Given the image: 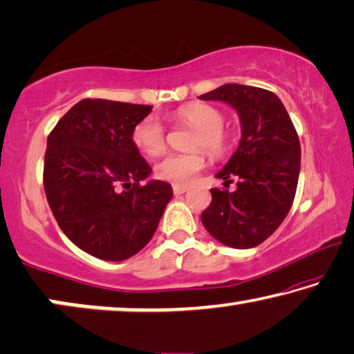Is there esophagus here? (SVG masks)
Here are the masks:
<instances>
[{
    "mask_svg": "<svg viewBox=\"0 0 354 354\" xmlns=\"http://www.w3.org/2000/svg\"><path fill=\"white\" fill-rule=\"evenodd\" d=\"M174 194H176V196H180V194H183L187 192V187H180V185H174Z\"/></svg>",
    "mask_w": 354,
    "mask_h": 354,
    "instance_id": "34e87169",
    "label": "esophagus"
}]
</instances>
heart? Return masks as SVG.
<instances>
[{
	"instance_id": "b5f03b06",
	"label": "heart",
	"mask_w": 354,
	"mask_h": 354,
	"mask_svg": "<svg viewBox=\"0 0 354 354\" xmlns=\"http://www.w3.org/2000/svg\"><path fill=\"white\" fill-rule=\"evenodd\" d=\"M176 120L196 129L189 148H204L212 156H223L228 151L230 140L223 127L222 111L212 105L193 102L177 110ZM132 140L142 153L148 156H158L166 148V131L156 116H147L139 121L132 131ZM206 166V156L203 151H193L187 155H167L158 162L155 174L158 178L174 185H188L196 178L198 172Z\"/></svg>"
}]
</instances>
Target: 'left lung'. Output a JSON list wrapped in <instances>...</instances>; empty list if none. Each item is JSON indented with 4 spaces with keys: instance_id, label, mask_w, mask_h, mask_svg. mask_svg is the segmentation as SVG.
Returning <instances> with one entry per match:
<instances>
[{
    "instance_id": "1",
    "label": "left lung",
    "mask_w": 354,
    "mask_h": 354,
    "mask_svg": "<svg viewBox=\"0 0 354 354\" xmlns=\"http://www.w3.org/2000/svg\"><path fill=\"white\" fill-rule=\"evenodd\" d=\"M201 100H220L238 111V150L217 174L225 183L236 176L234 192L212 188L201 214L212 236L234 249H250L274 233L294 203L300 172V142L283 102L273 92L223 84Z\"/></svg>"
}]
</instances>
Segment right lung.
Wrapping results in <instances>:
<instances>
[{
	"mask_svg": "<svg viewBox=\"0 0 354 354\" xmlns=\"http://www.w3.org/2000/svg\"><path fill=\"white\" fill-rule=\"evenodd\" d=\"M150 105L84 99L50 131L44 192L59 227L81 250L121 262L155 234L172 187L151 174L132 140Z\"/></svg>",
	"mask_w": 354,
	"mask_h": 354,
	"instance_id": "add662e5",
	"label": "right lung"
}]
</instances>
